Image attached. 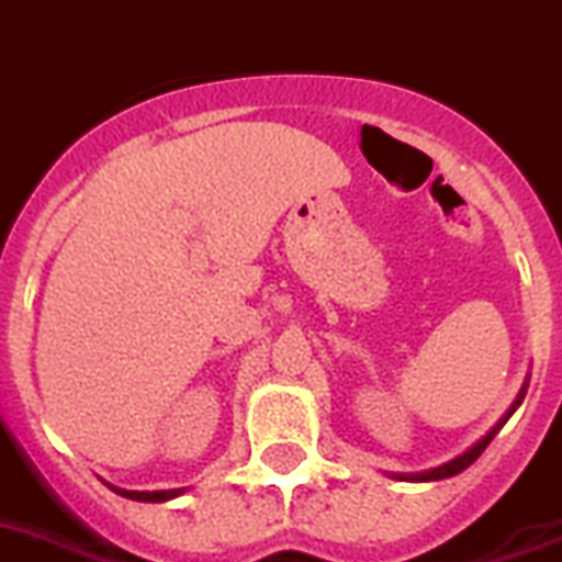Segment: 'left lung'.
<instances>
[{"mask_svg": "<svg viewBox=\"0 0 562 562\" xmlns=\"http://www.w3.org/2000/svg\"><path fill=\"white\" fill-rule=\"evenodd\" d=\"M526 389H529V380H526V383H522L520 394H517V397H514V403L508 405V412L503 414V417H499L497 423H494L492 428H488V434H485V437H480V440L474 442V446H471V449H465L463 454H457L454 460H449V463L437 465V469L417 471V474H394V477H397V480H408V483H431V480H446V477H454V474H460V471H465V469H469V465L474 463V460H477L480 454H483V451H485V446H488V442L494 440V434H497L499 428L506 426V423H508V417H512V414L517 412V408H520L522 397H526Z\"/></svg>", "mask_w": 562, "mask_h": 562, "instance_id": "obj_1", "label": "left lung"}]
</instances>
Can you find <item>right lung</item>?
<instances>
[{
    "label": "right lung",
    "instance_id": "add662e5",
    "mask_svg": "<svg viewBox=\"0 0 562 562\" xmlns=\"http://www.w3.org/2000/svg\"><path fill=\"white\" fill-rule=\"evenodd\" d=\"M111 488L116 494H122V497L139 499V503H165V499H173L179 497V494H186V488H171V492H128V488H116V485H111Z\"/></svg>",
    "mask_w": 562,
    "mask_h": 562
}]
</instances>
